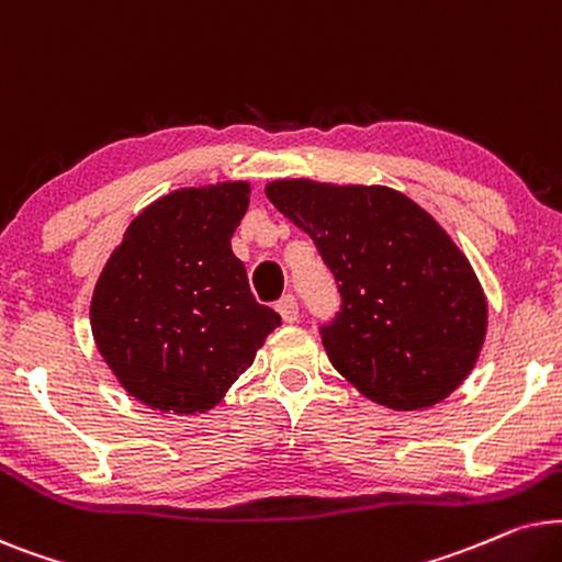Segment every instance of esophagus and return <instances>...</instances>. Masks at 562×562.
Returning a JSON list of instances; mask_svg holds the SVG:
<instances>
[{"instance_id":"esophagus-1","label":"esophagus","mask_w":562,"mask_h":562,"mask_svg":"<svg viewBox=\"0 0 562 562\" xmlns=\"http://www.w3.org/2000/svg\"><path fill=\"white\" fill-rule=\"evenodd\" d=\"M274 308H277V313H280L285 324H295V321H297V297L295 295H285L282 301H277Z\"/></svg>"}]
</instances>
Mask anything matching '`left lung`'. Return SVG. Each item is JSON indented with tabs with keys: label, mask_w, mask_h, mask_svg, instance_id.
Returning a JSON list of instances; mask_svg holds the SVG:
<instances>
[{
	"label": "left lung",
	"mask_w": 562,
	"mask_h": 562,
	"mask_svg": "<svg viewBox=\"0 0 562 562\" xmlns=\"http://www.w3.org/2000/svg\"><path fill=\"white\" fill-rule=\"evenodd\" d=\"M267 198L313 238L341 308L321 326L331 364L395 411L447 398L473 370L488 305L447 231L391 187L277 179Z\"/></svg>",
	"instance_id": "obj_1"
}]
</instances>
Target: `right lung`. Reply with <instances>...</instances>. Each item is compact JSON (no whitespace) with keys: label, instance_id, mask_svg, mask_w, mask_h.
Wrapping results in <instances>:
<instances>
[{"label":"right lung","instance_id":"obj_1","mask_svg":"<svg viewBox=\"0 0 562 562\" xmlns=\"http://www.w3.org/2000/svg\"><path fill=\"white\" fill-rule=\"evenodd\" d=\"M249 184L187 187L136 215L92 295L97 349L133 398L205 414L282 324L254 301L231 236Z\"/></svg>","mask_w":562,"mask_h":562}]
</instances>
